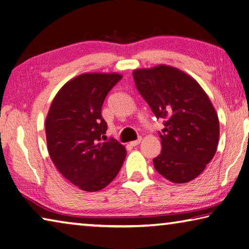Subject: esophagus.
Returning <instances> with one entry per match:
<instances>
[{
	"label": "esophagus",
	"instance_id": "esophagus-1",
	"mask_svg": "<svg viewBox=\"0 0 249 249\" xmlns=\"http://www.w3.org/2000/svg\"><path fill=\"white\" fill-rule=\"evenodd\" d=\"M141 142H142V138H138V140H136V141L130 142H129V145H130V146H133V147H135V146H137L138 144H140Z\"/></svg>",
	"mask_w": 249,
	"mask_h": 249
}]
</instances>
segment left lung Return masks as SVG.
<instances>
[{
	"mask_svg": "<svg viewBox=\"0 0 249 249\" xmlns=\"http://www.w3.org/2000/svg\"><path fill=\"white\" fill-rule=\"evenodd\" d=\"M133 78L155 116L166 120L155 169L175 183L196 178L215 155L220 136L209 96L195 79L170 66L134 70Z\"/></svg>",
	"mask_w": 249,
	"mask_h": 249,
	"instance_id": "8db88e82",
	"label": "left lung"
}]
</instances>
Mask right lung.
Returning <instances> with one entry per match:
<instances>
[{
    "label": "right lung",
    "mask_w": 249,
    "mask_h": 249,
    "mask_svg": "<svg viewBox=\"0 0 249 249\" xmlns=\"http://www.w3.org/2000/svg\"><path fill=\"white\" fill-rule=\"evenodd\" d=\"M122 79L119 73H83L67 82L53 100L45 129L50 158L58 171L87 192L102 190L119 174L126 149L102 142L107 129L101 109Z\"/></svg>",
    "instance_id": "obj_1"
}]
</instances>
